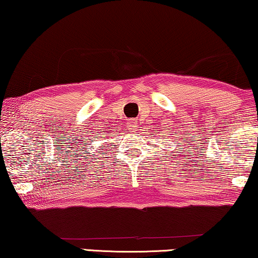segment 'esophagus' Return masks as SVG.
I'll return each instance as SVG.
<instances>
[{
	"instance_id": "1",
	"label": "esophagus",
	"mask_w": 258,
	"mask_h": 258,
	"mask_svg": "<svg viewBox=\"0 0 258 258\" xmlns=\"http://www.w3.org/2000/svg\"><path fill=\"white\" fill-rule=\"evenodd\" d=\"M130 128H134V127H136V126H137V120H136V119H132V120H131L130 121Z\"/></svg>"
}]
</instances>
